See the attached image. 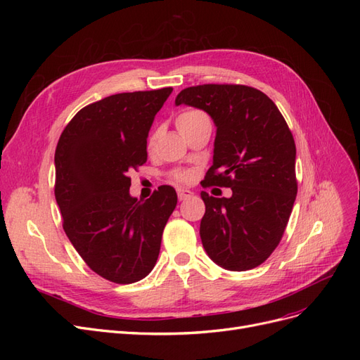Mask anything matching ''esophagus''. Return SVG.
Returning <instances> with one entry per match:
<instances>
[{"mask_svg":"<svg viewBox=\"0 0 360 360\" xmlns=\"http://www.w3.org/2000/svg\"><path fill=\"white\" fill-rule=\"evenodd\" d=\"M192 195H193V192L189 191V189H177V197H179L180 201H184V200L191 198Z\"/></svg>","mask_w":360,"mask_h":360,"instance_id":"34e87169","label":"esophagus"}]
</instances>
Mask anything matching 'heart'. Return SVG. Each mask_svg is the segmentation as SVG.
Here are the masks:
<instances>
[{
    "label": "heart",
    "instance_id": "heart-1",
    "mask_svg": "<svg viewBox=\"0 0 360 360\" xmlns=\"http://www.w3.org/2000/svg\"><path fill=\"white\" fill-rule=\"evenodd\" d=\"M207 117L202 111H198V110H186L179 114L177 120H176V124L179 127V130L181 132V130L188 129L189 126H192L193 123H197L198 120ZM151 144H153V139H151ZM174 179H176L177 181H189L192 179V174L189 171H177L174 172Z\"/></svg>",
    "mask_w": 360,
    "mask_h": 360
}]
</instances>
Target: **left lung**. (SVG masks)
Wrapping results in <instances>:
<instances>
[{
	"label": "left lung",
	"instance_id": "obj_1",
	"mask_svg": "<svg viewBox=\"0 0 360 360\" xmlns=\"http://www.w3.org/2000/svg\"><path fill=\"white\" fill-rule=\"evenodd\" d=\"M176 105L205 111L216 126L213 165L202 186L231 188L230 198L201 192V242L217 266L250 270L270 257L297 195L296 144L271 99L257 89L204 84L181 90Z\"/></svg>",
	"mask_w": 360,
	"mask_h": 360
}]
</instances>
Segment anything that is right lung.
I'll list each match as a JSON object with an SVG mask.
<instances>
[{
    "instance_id": "right-lung-1",
    "label": "right lung",
    "mask_w": 360,
    "mask_h": 360,
    "mask_svg": "<svg viewBox=\"0 0 360 360\" xmlns=\"http://www.w3.org/2000/svg\"><path fill=\"white\" fill-rule=\"evenodd\" d=\"M172 93L108 96L76 114L56 150V200L63 228L97 275L132 284L153 270L177 193L160 186L148 200L130 197L129 172L147 162L155 115Z\"/></svg>"
}]
</instances>
